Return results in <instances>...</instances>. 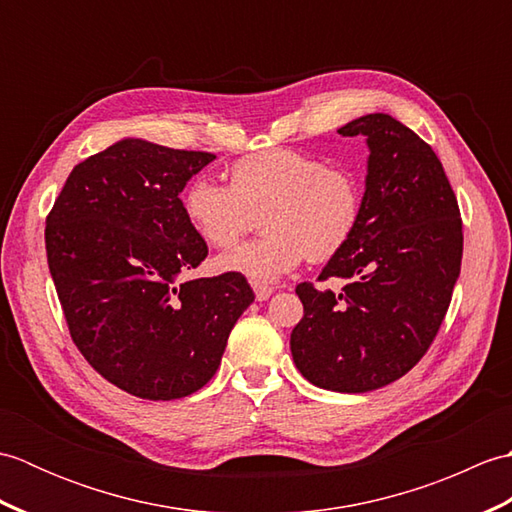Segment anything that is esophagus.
Segmentation results:
<instances>
[{
    "mask_svg": "<svg viewBox=\"0 0 512 512\" xmlns=\"http://www.w3.org/2000/svg\"><path fill=\"white\" fill-rule=\"evenodd\" d=\"M273 288L270 286H255V297H257V301H266V299H270V295H273Z\"/></svg>",
    "mask_w": 512,
    "mask_h": 512,
    "instance_id": "1",
    "label": "esophagus"
}]
</instances>
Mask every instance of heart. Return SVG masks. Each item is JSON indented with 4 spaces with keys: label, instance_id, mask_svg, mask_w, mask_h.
Masks as SVG:
<instances>
[{
    "label": "heart",
    "instance_id": "obj_1",
    "mask_svg": "<svg viewBox=\"0 0 512 512\" xmlns=\"http://www.w3.org/2000/svg\"><path fill=\"white\" fill-rule=\"evenodd\" d=\"M231 187L195 178L182 195L184 215L206 244L233 246L264 215V237L215 257L220 273L270 286L303 259L328 262L350 244L363 215V189L350 169L328 167L295 149H266L239 158Z\"/></svg>",
    "mask_w": 512,
    "mask_h": 512
}]
</instances>
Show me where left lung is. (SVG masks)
Listing matches in <instances>:
<instances>
[{
    "label": "left lung",
    "instance_id": "obj_1",
    "mask_svg": "<svg viewBox=\"0 0 512 512\" xmlns=\"http://www.w3.org/2000/svg\"><path fill=\"white\" fill-rule=\"evenodd\" d=\"M339 134L369 149L361 224L319 275L345 279L339 295L297 286L290 350L312 385L365 394L405 376L436 339L460 277L462 220L442 162L394 116L367 114Z\"/></svg>",
    "mask_w": 512,
    "mask_h": 512
}]
</instances>
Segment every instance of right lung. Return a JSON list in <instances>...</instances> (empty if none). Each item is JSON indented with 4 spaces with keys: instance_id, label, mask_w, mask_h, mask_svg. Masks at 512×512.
<instances>
[{
    "instance_id": "right-lung-1",
    "label": "right lung",
    "mask_w": 512,
    "mask_h": 512,
    "mask_svg": "<svg viewBox=\"0 0 512 512\" xmlns=\"http://www.w3.org/2000/svg\"><path fill=\"white\" fill-rule=\"evenodd\" d=\"M215 156L123 138L79 162L46 220L50 275L72 341L145 400L202 389L255 301L246 277L182 279L209 255L180 200Z\"/></svg>"
}]
</instances>
